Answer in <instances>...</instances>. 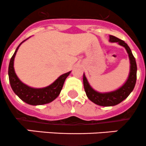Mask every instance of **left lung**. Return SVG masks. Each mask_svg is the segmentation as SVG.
Segmentation results:
<instances>
[{"label": "left lung", "instance_id": "1", "mask_svg": "<svg viewBox=\"0 0 146 146\" xmlns=\"http://www.w3.org/2000/svg\"><path fill=\"white\" fill-rule=\"evenodd\" d=\"M110 42H117L119 45L123 46L126 50L130 60V72L126 82L116 90L110 92L101 93L95 91L86 79V76L83 74V83L85 92L88 99L99 106H112L117 105L126 99L134 89L136 82L137 65L135 57H133L131 49L128 44L123 40L117 38L115 36L109 35Z\"/></svg>", "mask_w": 146, "mask_h": 146}]
</instances>
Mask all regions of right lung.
I'll return each instance as SVG.
<instances>
[{"label":"right lung","mask_w":146,"mask_h":146,"mask_svg":"<svg viewBox=\"0 0 146 146\" xmlns=\"http://www.w3.org/2000/svg\"><path fill=\"white\" fill-rule=\"evenodd\" d=\"M27 39L28 38L23 40L18 45L11 59L9 67H8L10 84L14 93L25 103L33 106L46 104L54 101L60 95V92L64 85V81L66 78L70 75L71 72L63 74L59 76L52 84L44 88H39V89L33 88L23 83L15 72L13 67L14 59L21 44Z\"/></svg>","instance_id":"right-lung-1"}]
</instances>
